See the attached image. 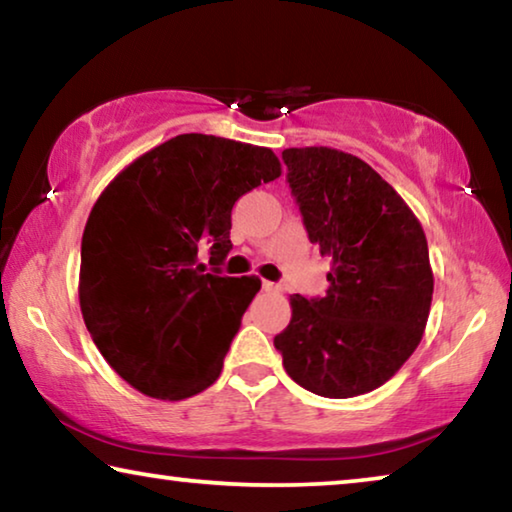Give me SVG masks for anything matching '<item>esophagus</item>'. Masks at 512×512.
<instances>
[{
  "label": "esophagus",
  "mask_w": 512,
  "mask_h": 512,
  "mask_svg": "<svg viewBox=\"0 0 512 512\" xmlns=\"http://www.w3.org/2000/svg\"><path fill=\"white\" fill-rule=\"evenodd\" d=\"M262 289H264V291H280V287L275 285V282H269V280L262 282Z\"/></svg>",
  "instance_id": "esophagus-1"
}]
</instances>
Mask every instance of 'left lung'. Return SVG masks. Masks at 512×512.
Returning <instances> with one entry per match:
<instances>
[{
  "label": "left lung",
  "mask_w": 512,
  "mask_h": 512,
  "mask_svg": "<svg viewBox=\"0 0 512 512\" xmlns=\"http://www.w3.org/2000/svg\"><path fill=\"white\" fill-rule=\"evenodd\" d=\"M287 182L303 223L330 257L323 298L289 296L275 335L289 378L307 392L351 399L385 385L415 353L433 300L424 227L383 177L353 154L287 148Z\"/></svg>",
  "instance_id": "obj_1"
}]
</instances>
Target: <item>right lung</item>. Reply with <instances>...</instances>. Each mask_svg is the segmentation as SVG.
Masks as SVG:
<instances>
[{
  "label": "right lung",
  "mask_w": 512,
  "mask_h": 512,
  "mask_svg": "<svg viewBox=\"0 0 512 512\" xmlns=\"http://www.w3.org/2000/svg\"><path fill=\"white\" fill-rule=\"evenodd\" d=\"M282 175L259 145L180 134L113 177L81 237L79 305L97 351L141 394L182 401L216 383L255 275L205 273L232 248V207Z\"/></svg>",
  "instance_id": "1"
}]
</instances>
